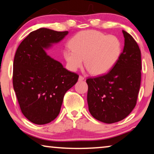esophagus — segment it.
I'll use <instances>...</instances> for the list:
<instances>
[{
  "instance_id": "esophagus-1",
  "label": "esophagus",
  "mask_w": 154,
  "mask_h": 154,
  "mask_svg": "<svg viewBox=\"0 0 154 154\" xmlns=\"http://www.w3.org/2000/svg\"><path fill=\"white\" fill-rule=\"evenodd\" d=\"M85 80V78L83 76H82V75H79V81H82V80Z\"/></svg>"
}]
</instances>
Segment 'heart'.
I'll use <instances>...</instances> for the list:
<instances>
[{
	"mask_svg": "<svg viewBox=\"0 0 154 154\" xmlns=\"http://www.w3.org/2000/svg\"><path fill=\"white\" fill-rule=\"evenodd\" d=\"M71 49L64 51V57L71 71L85 67L92 75L108 72L119 59L122 51L120 40L114 35H105L97 30L78 33L69 41Z\"/></svg>",
	"mask_w": 154,
	"mask_h": 154,
	"instance_id": "b5f03b06",
	"label": "heart"
}]
</instances>
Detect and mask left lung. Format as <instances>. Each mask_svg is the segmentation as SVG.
I'll list each match as a JSON object with an SVG mask.
<instances>
[{"instance_id": "1", "label": "left lung", "mask_w": 154, "mask_h": 154, "mask_svg": "<svg viewBox=\"0 0 154 154\" xmlns=\"http://www.w3.org/2000/svg\"><path fill=\"white\" fill-rule=\"evenodd\" d=\"M125 46L107 74L89 78L87 103L92 116L112 124L126 118L136 105L141 82V53L136 41L122 30Z\"/></svg>"}]
</instances>
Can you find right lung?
<instances>
[{
	"mask_svg": "<svg viewBox=\"0 0 154 154\" xmlns=\"http://www.w3.org/2000/svg\"><path fill=\"white\" fill-rule=\"evenodd\" d=\"M67 34V31L40 28L31 32L16 51L14 89L23 114L34 124L49 123L58 116L65 93L79 79L45 51Z\"/></svg>",
	"mask_w": 154,
	"mask_h": 154,
	"instance_id": "1",
	"label": "right lung"
}]
</instances>
